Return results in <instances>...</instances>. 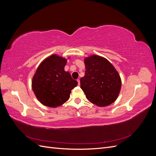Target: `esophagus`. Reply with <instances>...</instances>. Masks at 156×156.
I'll return each instance as SVG.
<instances>
[{"instance_id": "1", "label": "esophagus", "mask_w": 156, "mask_h": 156, "mask_svg": "<svg viewBox=\"0 0 156 156\" xmlns=\"http://www.w3.org/2000/svg\"><path fill=\"white\" fill-rule=\"evenodd\" d=\"M77 82H78V85L79 86V85H80V80H79V79H77Z\"/></svg>"}]
</instances>
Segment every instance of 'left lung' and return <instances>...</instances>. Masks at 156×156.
I'll list each match as a JSON object with an SVG mask.
<instances>
[{
  "mask_svg": "<svg viewBox=\"0 0 156 156\" xmlns=\"http://www.w3.org/2000/svg\"><path fill=\"white\" fill-rule=\"evenodd\" d=\"M85 74L81 78V88L88 100L99 107L111 105L121 89V79L116 69L106 58L92 55L84 58Z\"/></svg>",
  "mask_w": 156,
  "mask_h": 156,
  "instance_id": "obj_1",
  "label": "left lung"
}]
</instances>
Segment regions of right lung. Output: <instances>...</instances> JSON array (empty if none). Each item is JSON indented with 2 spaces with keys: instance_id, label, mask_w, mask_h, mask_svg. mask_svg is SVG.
Masks as SVG:
<instances>
[{
  "instance_id": "1",
  "label": "right lung",
  "mask_w": 156,
  "mask_h": 156,
  "mask_svg": "<svg viewBox=\"0 0 156 156\" xmlns=\"http://www.w3.org/2000/svg\"><path fill=\"white\" fill-rule=\"evenodd\" d=\"M67 60L53 55L42 62L32 78V88L37 100L44 105L57 107L69 98L71 90L77 86L64 67Z\"/></svg>"
}]
</instances>
